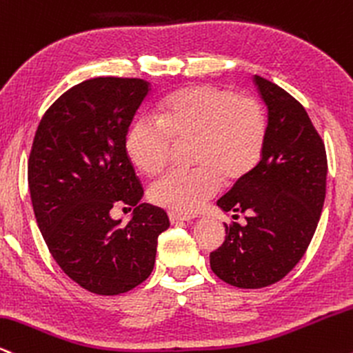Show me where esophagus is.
<instances>
[{"label":"esophagus","mask_w":353,"mask_h":353,"mask_svg":"<svg viewBox=\"0 0 353 353\" xmlns=\"http://www.w3.org/2000/svg\"><path fill=\"white\" fill-rule=\"evenodd\" d=\"M168 218H170V223L172 225H178V223H183V221H190V219H193L192 216H188V214H180V213H168Z\"/></svg>","instance_id":"obj_1"}]
</instances>
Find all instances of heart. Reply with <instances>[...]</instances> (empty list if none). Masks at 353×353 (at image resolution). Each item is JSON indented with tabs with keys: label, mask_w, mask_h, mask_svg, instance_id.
<instances>
[{
	"label": "heart",
	"mask_w": 353,
	"mask_h": 353,
	"mask_svg": "<svg viewBox=\"0 0 353 353\" xmlns=\"http://www.w3.org/2000/svg\"><path fill=\"white\" fill-rule=\"evenodd\" d=\"M159 121L137 117L123 139L127 157L145 175L167 167L173 142L194 140L192 172L173 170L153 181L148 196L176 213H193L218 193L221 181H243L263 157L266 117L254 99L210 84L188 85L159 103Z\"/></svg>",
	"instance_id": "heart-1"
}]
</instances>
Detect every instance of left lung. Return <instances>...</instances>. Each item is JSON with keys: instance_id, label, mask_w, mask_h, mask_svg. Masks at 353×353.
Wrapping results in <instances>:
<instances>
[{"instance_id": "left-lung-1", "label": "left lung", "mask_w": 353, "mask_h": 353, "mask_svg": "<svg viewBox=\"0 0 353 353\" xmlns=\"http://www.w3.org/2000/svg\"><path fill=\"white\" fill-rule=\"evenodd\" d=\"M268 107V132L256 168L218 200V208L246 214L225 225V243L211 252L213 272L241 289L266 288L299 263L316 233L325 200L327 155L307 112L283 87L254 76Z\"/></svg>"}]
</instances>
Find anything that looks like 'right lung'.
Listing matches in <instances>:
<instances>
[{
    "mask_svg": "<svg viewBox=\"0 0 353 353\" xmlns=\"http://www.w3.org/2000/svg\"><path fill=\"white\" fill-rule=\"evenodd\" d=\"M150 92L142 79L95 77L70 87L37 125L28 163L32 210L52 258L81 288L117 296L152 274L163 210L143 190L123 139ZM134 208L127 225L111 218Z\"/></svg>",
    "mask_w": 353,
    "mask_h": 353,
    "instance_id": "1",
    "label": "right lung"
}]
</instances>
